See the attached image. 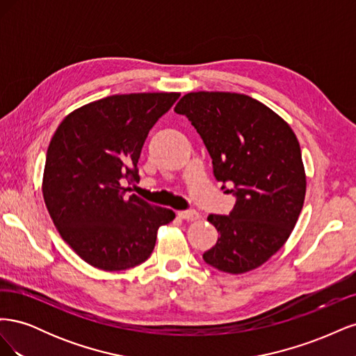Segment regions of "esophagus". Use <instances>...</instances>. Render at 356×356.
Listing matches in <instances>:
<instances>
[{"label":"esophagus","instance_id":"34e87169","mask_svg":"<svg viewBox=\"0 0 356 356\" xmlns=\"http://www.w3.org/2000/svg\"><path fill=\"white\" fill-rule=\"evenodd\" d=\"M178 218L186 220V221H193L199 218V212H196L195 209H187V211H179L178 212Z\"/></svg>","mask_w":356,"mask_h":356}]
</instances>
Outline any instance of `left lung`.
<instances>
[{"mask_svg": "<svg viewBox=\"0 0 356 356\" xmlns=\"http://www.w3.org/2000/svg\"><path fill=\"white\" fill-rule=\"evenodd\" d=\"M175 113L195 126L213 177L236 197L229 215L208 217L220 238L203 260L233 275L260 267L281 250L303 208L306 175L293 129L241 93H187Z\"/></svg>", "mask_w": 356, "mask_h": 356, "instance_id": "8db88e82", "label": "left lung"}]
</instances>
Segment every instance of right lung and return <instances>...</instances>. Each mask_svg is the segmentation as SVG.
Returning <instances> with one entry per match:
<instances>
[{"instance_id": "1", "label": "right lung", "mask_w": 356, "mask_h": 356, "mask_svg": "<svg viewBox=\"0 0 356 356\" xmlns=\"http://www.w3.org/2000/svg\"><path fill=\"white\" fill-rule=\"evenodd\" d=\"M179 93L113 95L71 113L47 148L42 196L62 239L86 263L118 272L152 255L170 209L129 195L145 139Z\"/></svg>"}]
</instances>
